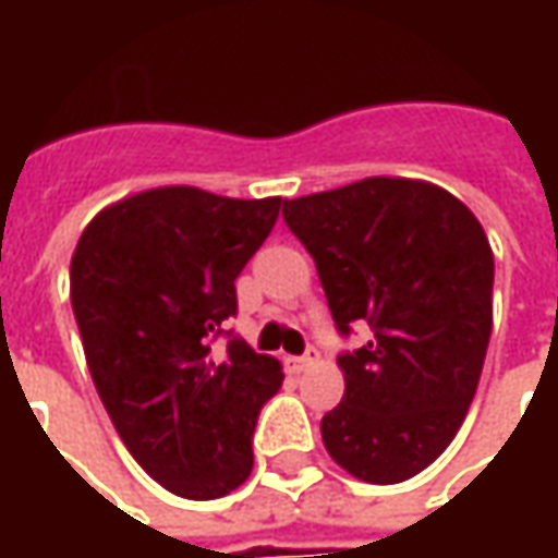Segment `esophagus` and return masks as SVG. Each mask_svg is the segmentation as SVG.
<instances>
[{"mask_svg":"<svg viewBox=\"0 0 558 558\" xmlns=\"http://www.w3.org/2000/svg\"><path fill=\"white\" fill-rule=\"evenodd\" d=\"M286 363H289L291 373H304V369H311L313 363H316V351H307L304 356H289Z\"/></svg>","mask_w":558,"mask_h":558,"instance_id":"34e87169","label":"esophagus"}]
</instances>
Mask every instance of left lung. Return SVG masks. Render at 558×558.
Returning <instances> with one entry per match:
<instances>
[{
  "mask_svg": "<svg viewBox=\"0 0 558 558\" xmlns=\"http://www.w3.org/2000/svg\"><path fill=\"white\" fill-rule=\"evenodd\" d=\"M311 251L344 351L341 403L323 444L341 469L397 484L438 460L460 432L494 326V254L475 214L438 185L369 177L282 204Z\"/></svg>",
  "mask_w": 558,
  "mask_h": 558,
  "instance_id": "1",
  "label": "left lung"
}]
</instances>
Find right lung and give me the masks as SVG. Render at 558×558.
<instances>
[{
	"label": "right lung",
	"mask_w": 558,
	"mask_h": 558,
	"mask_svg": "<svg viewBox=\"0 0 558 558\" xmlns=\"http://www.w3.org/2000/svg\"><path fill=\"white\" fill-rule=\"evenodd\" d=\"M282 198H223L163 185L105 207L71 257L86 366L120 440L185 500H217L251 475L260 407L282 366L226 332L235 279ZM226 333L227 354L209 348Z\"/></svg>",
	"instance_id": "right-lung-1"
}]
</instances>
